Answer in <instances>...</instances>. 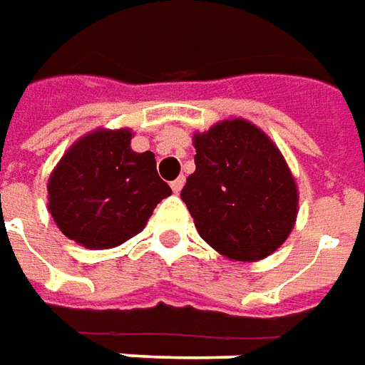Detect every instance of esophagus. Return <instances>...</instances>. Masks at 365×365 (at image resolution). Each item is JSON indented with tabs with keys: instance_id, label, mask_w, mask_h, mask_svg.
I'll use <instances>...</instances> for the list:
<instances>
[{
	"instance_id": "esophagus-1",
	"label": "esophagus",
	"mask_w": 365,
	"mask_h": 365,
	"mask_svg": "<svg viewBox=\"0 0 365 365\" xmlns=\"http://www.w3.org/2000/svg\"><path fill=\"white\" fill-rule=\"evenodd\" d=\"M182 187H185V177H178L170 182V188H173L175 192H180V188Z\"/></svg>"
}]
</instances>
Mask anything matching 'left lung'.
<instances>
[{"instance_id": "obj_1", "label": "left lung", "mask_w": 365, "mask_h": 365, "mask_svg": "<svg viewBox=\"0 0 365 365\" xmlns=\"http://www.w3.org/2000/svg\"><path fill=\"white\" fill-rule=\"evenodd\" d=\"M196 170L180 198L204 242L236 261H257L283 244L297 218V187L261 129L222 121L195 135Z\"/></svg>"}]
</instances>
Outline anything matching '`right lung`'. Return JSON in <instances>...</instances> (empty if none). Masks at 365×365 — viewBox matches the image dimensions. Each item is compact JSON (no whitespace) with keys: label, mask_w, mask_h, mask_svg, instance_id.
Segmentation results:
<instances>
[{"label":"right lung","mask_w":365,"mask_h":365,"mask_svg":"<svg viewBox=\"0 0 365 365\" xmlns=\"http://www.w3.org/2000/svg\"><path fill=\"white\" fill-rule=\"evenodd\" d=\"M131 131H94L68 149L48 180V210L64 236L108 250L145 228L170 195L151 151H131Z\"/></svg>","instance_id":"right-lung-1"}]
</instances>
